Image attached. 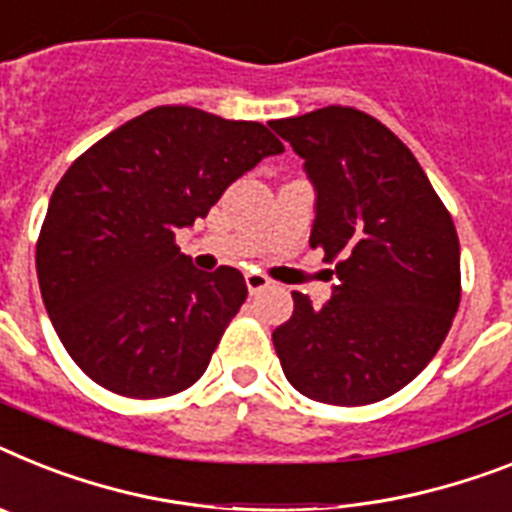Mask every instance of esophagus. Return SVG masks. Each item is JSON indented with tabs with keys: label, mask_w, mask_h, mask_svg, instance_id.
<instances>
[{
	"label": "esophagus",
	"mask_w": 512,
	"mask_h": 512,
	"mask_svg": "<svg viewBox=\"0 0 512 512\" xmlns=\"http://www.w3.org/2000/svg\"><path fill=\"white\" fill-rule=\"evenodd\" d=\"M244 281H247V289L252 296L260 294V291H265L270 286V278L263 276V273H257V270L247 273V276H244Z\"/></svg>",
	"instance_id": "obj_1"
}]
</instances>
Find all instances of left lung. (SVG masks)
Masks as SVG:
<instances>
[{
    "label": "left lung",
    "instance_id": "8db88e82",
    "mask_svg": "<svg viewBox=\"0 0 512 512\" xmlns=\"http://www.w3.org/2000/svg\"><path fill=\"white\" fill-rule=\"evenodd\" d=\"M302 158L309 244L336 260L333 294L273 330L283 375L312 401L364 406L398 393L437 354L461 302L453 218L406 145L349 106L270 124Z\"/></svg>",
    "mask_w": 512,
    "mask_h": 512
}]
</instances>
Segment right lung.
Returning <instances> with one entry per match:
<instances>
[{
    "instance_id": "add662e5",
    "label": "right lung",
    "mask_w": 512,
    "mask_h": 512,
    "mask_svg": "<svg viewBox=\"0 0 512 512\" xmlns=\"http://www.w3.org/2000/svg\"><path fill=\"white\" fill-rule=\"evenodd\" d=\"M283 143L260 122L156 106L72 163L36 247L59 341L111 393L163 398L195 385L247 299L236 268L205 273L174 236Z\"/></svg>"
}]
</instances>
